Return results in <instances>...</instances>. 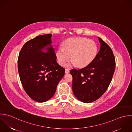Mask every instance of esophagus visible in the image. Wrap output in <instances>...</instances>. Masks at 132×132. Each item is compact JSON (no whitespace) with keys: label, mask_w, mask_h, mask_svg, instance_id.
Wrapping results in <instances>:
<instances>
[{"label":"esophagus","mask_w":132,"mask_h":132,"mask_svg":"<svg viewBox=\"0 0 132 132\" xmlns=\"http://www.w3.org/2000/svg\"><path fill=\"white\" fill-rule=\"evenodd\" d=\"M70 71L68 69H65V73H69Z\"/></svg>","instance_id":"1"}]
</instances>
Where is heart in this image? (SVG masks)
<instances>
[{
    "instance_id": "1",
    "label": "heart",
    "mask_w": 132,
    "mask_h": 132,
    "mask_svg": "<svg viewBox=\"0 0 132 132\" xmlns=\"http://www.w3.org/2000/svg\"><path fill=\"white\" fill-rule=\"evenodd\" d=\"M63 47H59L56 52L59 64L64 65L69 60L71 64L80 68L87 66L97 56L98 48L96 43L83 37L70 38L63 44Z\"/></svg>"
}]
</instances>
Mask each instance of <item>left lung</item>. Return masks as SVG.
<instances>
[{"label":"left lung","instance_id":"1","mask_svg":"<svg viewBox=\"0 0 132 132\" xmlns=\"http://www.w3.org/2000/svg\"><path fill=\"white\" fill-rule=\"evenodd\" d=\"M100 49L94 61L87 66L70 71L75 96L84 103L100 98L108 88L116 67L115 58L111 47L98 37Z\"/></svg>","mask_w":132,"mask_h":132}]
</instances>
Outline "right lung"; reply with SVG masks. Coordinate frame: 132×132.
<instances>
[{
    "label": "right lung",
    "mask_w": 132,
    "mask_h": 132,
    "mask_svg": "<svg viewBox=\"0 0 132 132\" xmlns=\"http://www.w3.org/2000/svg\"><path fill=\"white\" fill-rule=\"evenodd\" d=\"M52 34L29 40L22 46L18 58V70L27 94L37 102H44L54 95L57 85L65 74V69L56 62L51 44ZM47 47V53L43 48Z\"/></svg>",
    "instance_id": "obj_1"
}]
</instances>
